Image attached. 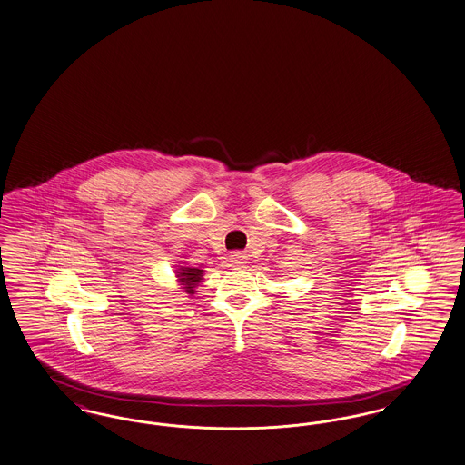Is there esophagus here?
I'll list each match as a JSON object with an SVG mask.
<instances>
[{"mask_svg":"<svg viewBox=\"0 0 465 465\" xmlns=\"http://www.w3.org/2000/svg\"><path fill=\"white\" fill-rule=\"evenodd\" d=\"M230 263L233 266H243L247 263V256L243 252H233L230 256Z\"/></svg>","mask_w":465,"mask_h":465,"instance_id":"esophagus-1","label":"esophagus"}]
</instances>
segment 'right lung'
<instances>
[{
  "instance_id": "right-lung-1",
  "label": "right lung",
  "mask_w": 465,
  "mask_h": 465,
  "mask_svg": "<svg viewBox=\"0 0 465 465\" xmlns=\"http://www.w3.org/2000/svg\"><path fill=\"white\" fill-rule=\"evenodd\" d=\"M177 281L184 286V291L188 294H195V286L202 281L203 270L200 268H192V266H181L176 272Z\"/></svg>"
}]
</instances>
